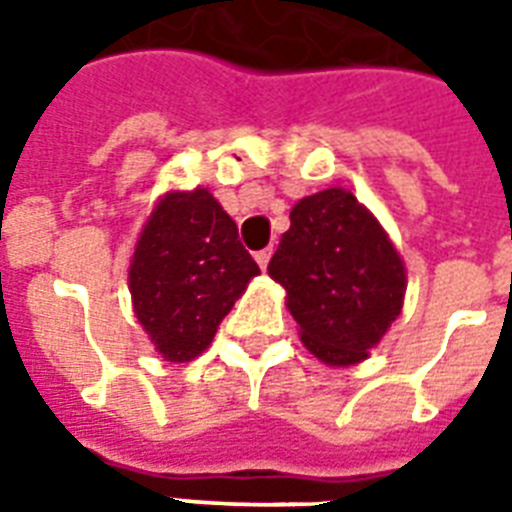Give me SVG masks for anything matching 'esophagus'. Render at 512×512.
Segmentation results:
<instances>
[{
  "mask_svg": "<svg viewBox=\"0 0 512 512\" xmlns=\"http://www.w3.org/2000/svg\"><path fill=\"white\" fill-rule=\"evenodd\" d=\"M271 255H273V249L268 247V249H260V252H257L255 255V260H257V265H260V268H268V263H271Z\"/></svg>",
  "mask_w": 512,
  "mask_h": 512,
  "instance_id": "1",
  "label": "esophagus"
}]
</instances>
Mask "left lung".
Segmentation results:
<instances>
[{"label": "left lung", "instance_id": "left-lung-1", "mask_svg": "<svg viewBox=\"0 0 512 512\" xmlns=\"http://www.w3.org/2000/svg\"><path fill=\"white\" fill-rule=\"evenodd\" d=\"M268 263L287 289L300 340L321 361L366 358L404 305L406 273L380 223L342 188L297 201Z\"/></svg>", "mask_w": 512, "mask_h": 512}]
</instances>
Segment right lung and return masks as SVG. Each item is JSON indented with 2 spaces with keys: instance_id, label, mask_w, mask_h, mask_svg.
<instances>
[{
  "instance_id": "right-lung-1",
  "label": "right lung",
  "mask_w": 512,
  "mask_h": 512,
  "mask_svg": "<svg viewBox=\"0 0 512 512\" xmlns=\"http://www.w3.org/2000/svg\"><path fill=\"white\" fill-rule=\"evenodd\" d=\"M260 268L207 188L167 193L140 233L130 265L138 321L167 361H191Z\"/></svg>"
}]
</instances>
